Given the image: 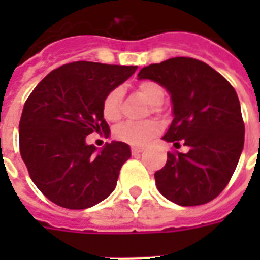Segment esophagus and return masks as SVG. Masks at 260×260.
<instances>
[{
  "instance_id": "esophagus-1",
  "label": "esophagus",
  "mask_w": 260,
  "mask_h": 260,
  "mask_svg": "<svg viewBox=\"0 0 260 260\" xmlns=\"http://www.w3.org/2000/svg\"><path fill=\"white\" fill-rule=\"evenodd\" d=\"M144 151V147H132V154H140Z\"/></svg>"
}]
</instances>
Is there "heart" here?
I'll list each match as a JSON object with an SVG mask.
<instances>
[{
	"instance_id": "obj_1",
	"label": "heart",
	"mask_w": 260,
	"mask_h": 260,
	"mask_svg": "<svg viewBox=\"0 0 260 260\" xmlns=\"http://www.w3.org/2000/svg\"><path fill=\"white\" fill-rule=\"evenodd\" d=\"M140 95L151 106H159L165 100V91L162 86L152 81H143L138 85ZM102 114L105 120L114 122L121 117V89L114 87L106 94L102 101ZM160 126L156 121L143 122H122L114 128V138L120 142L128 143L132 146H144L155 135H158Z\"/></svg>"
}]
</instances>
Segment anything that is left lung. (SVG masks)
I'll list each match as a JSON object with an SVG mask.
<instances>
[{"instance_id": "8db88e82", "label": "left lung", "mask_w": 260, "mask_h": 260, "mask_svg": "<svg viewBox=\"0 0 260 260\" xmlns=\"http://www.w3.org/2000/svg\"><path fill=\"white\" fill-rule=\"evenodd\" d=\"M138 77L170 94L174 118L163 140L189 147L186 154L167 152L166 165L155 173L156 187L181 206L212 201L228 185L244 146L238 94L221 74L193 58L150 64Z\"/></svg>"}]
</instances>
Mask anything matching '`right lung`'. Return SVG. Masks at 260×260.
Masks as SVG:
<instances>
[{"label":"right lung","mask_w":260,"mask_h":260,"mask_svg":"<svg viewBox=\"0 0 260 260\" xmlns=\"http://www.w3.org/2000/svg\"><path fill=\"white\" fill-rule=\"evenodd\" d=\"M138 66L73 62L51 71L35 87L18 125L20 154L30 179L50 201L86 209L105 200L131 158L122 142L101 151L86 144L91 132L109 134L102 101Z\"/></svg>","instance_id":"1"}]
</instances>
